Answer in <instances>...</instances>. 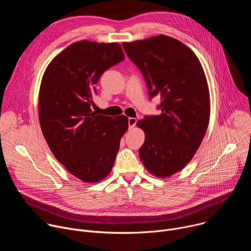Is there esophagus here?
Returning a JSON list of instances; mask_svg holds the SVG:
<instances>
[{
  "label": "esophagus",
  "instance_id": "obj_1",
  "mask_svg": "<svg viewBox=\"0 0 251 251\" xmlns=\"http://www.w3.org/2000/svg\"><path fill=\"white\" fill-rule=\"evenodd\" d=\"M136 123H137V119L136 118H132V117H130L129 119H128V124H129V129H133L134 127H135V125H136Z\"/></svg>",
  "mask_w": 251,
  "mask_h": 251
}]
</instances>
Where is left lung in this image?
Segmentation results:
<instances>
[{
	"instance_id": "obj_1",
	"label": "left lung",
	"mask_w": 251,
	"mask_h": 251,
	"mask_svg": "<svg viewBox=\"0 0 251 251\" xmlns=\"http://www.w3.org/2000/svg\"><path fill=\"white\" fill-rule=\"evenodd\" d=\"M122 46L144 75L149 95L162 97V113L137 122L145 133L140 159L153 176L169 177L193 159L208 126L210 100L203 68L190 48L168 35Z\"/></svg>"
}]
</instances>
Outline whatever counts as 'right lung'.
Instances as JSON below:
<instances>
[{
  "label": "right lung",
  "instance_id": "obj_1",
  "mask_svg": "<svg viewBox=\"0 0 251 251\" xmlns=\"http://www.w3.org/2000/svg\"><path fill=\"white\" fill-rule=\"evenodd\" d=\"M125 58L118 43L79 41L48 65L39 93V119L48 145L64 168L84 183L108 176L128 130V117L92 111L94 85Z\"/></svg>",
  "mask_w": 251,
  "mask_h": 251
}]
</instances>
